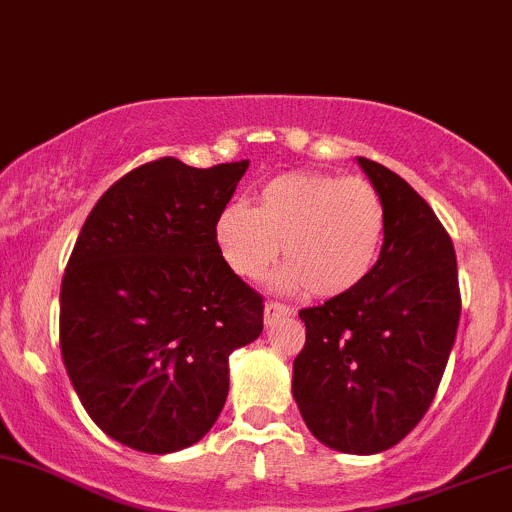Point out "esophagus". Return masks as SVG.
Instances as JSON below:
<instances>
[{
	"label": "esophagus",
	"mask_w": 512,
	"mask_h": 512,
	"mask_svg": "<svg viewBox=\"0 0 512 512\" xmlns=\"http://www.w3.org/2000/svg\"><path fill=\"white\" fill-rule=\"evenodd\" d=\"M285 317H290L288 307L280 305V302H266V307H263V322H266V327H273V324L285 320Z\"/></svg>",
	"instance_id": "obj_1"
}]
</instances>
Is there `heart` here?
Masks as SVG:
<instances>
[{
    "instance_id": "obj_1",
    "label": "heart",
    "mask_w": 512,
    "mask_h": 512,
    "mask_svg": "<svg viewBox=\"0 0 512 512\" xmlns=\"http://www.w3.org/2000/svg\"><path fill=\"white\" fill-rule=\"evenodd\" d=\"M386 236V202L371 180L327 173H285L258 192L256 210L232 202L219 212L214 239L224 263L261 280L278 261V285L317 298L351 293L368 278Z\"/></svg>"
}]
</instances>
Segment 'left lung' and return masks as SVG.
<instances>
[{"mask_svg":"<svg viewBox=\"0 0 512 512\" xmlns=\"http://www.w3.org/2000/svg\"><path fill=\"white\" fill-rule=\"evenodd\" d=\"M386 202L381 256L361 285L300 310L293 398L307 430L344 454L395 447L430 408L459 327L454 244L393 170L356 158Z\"/></svg>","mask_w":512,"mask_h":512,"instance_id":"1","label":"left lung"}]
</instances>
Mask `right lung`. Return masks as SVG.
Listing matches in <instances>:
<instances>
[{"instance_id": "add662e5", "label": "right lung", "mask_w": 512, "mask_h": 512, "mask_svg": "<svg viewBox=\"0 0 512 512\" xmlns=\"http://www.w3.org/2000/svg\"><path fill=\"white\" fill-rule=\"evenodd\" d=\"M249 161L158 158L112 185L60 285V351L80 403L124 447L200 442L229 393V354L263 332V298L214 239Z\"/></svg>"}]
</instances>
